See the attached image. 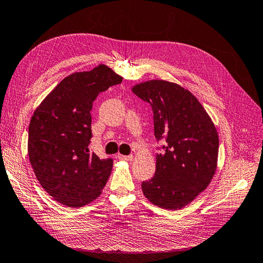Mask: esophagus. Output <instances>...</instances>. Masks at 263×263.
<instances>
[{
    "label": "esophagus",
    "instance_id": "1",
    "mask_svg": "<svg viewBox=\"0 0 263 263\" xmlns=\"http://www.w3.org/2000/svg\"><path fill=\"white\" fill-rule=\"evenodd\" d=\"M118 158H119V159H122V160L130 161V160H133V155H127V156H124V155H118Z\"/></svg>",
    "mask_w": 263,
    "mask_h": 263
}]
</instances>
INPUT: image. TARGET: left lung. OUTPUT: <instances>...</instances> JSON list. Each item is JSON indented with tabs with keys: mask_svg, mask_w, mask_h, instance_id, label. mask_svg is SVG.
Listing matches in <instances>:
<instances>
[{
	"mask_svg": "<svg viewBox=\"0 0 263 263\" xmlns=\"http://www.w3.org/2000/svg\"><path fill=\"white\" fill-rule=\"evenodd\" d=\"M154 113L158 147L155 176L141 183L148 200L165 210H179L208 187L216 170L218 135L194 95L182 86L153 80L133 87Z\"/></svg>",
	"mask_w": 263,
	"mask_h": 263,
	"instance_id": "obj_1",
	"label": "left lung"
}]
</instances>
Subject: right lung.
<instances>
[{
	"label": "right lung",
	"instance_id": "1",
	"mask_svg": "<svg viewBox=\"0 0 263 263\" xmlns=\"http://www.w3.org/2000/svg\"><path fill=\"white\" fill-rule=\"evenodd\" d=\"M123 78L100 65L70 74L54 87L31 117L28 157L35 176L50 196L69 208L95 200L105 186L113 159L89 154L91 109L101 92Z\"/></svg>",
	"mask_w": 263,
	"mask_h": 263
}]
</instances>
